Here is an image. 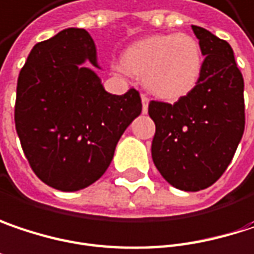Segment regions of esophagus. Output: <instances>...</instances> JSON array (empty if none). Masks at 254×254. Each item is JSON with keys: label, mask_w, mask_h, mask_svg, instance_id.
<instances>
[{"label": "esophagus", "mask_w": 254, "mask_h": 254, "mask_svg": "<svg viewBox=\"0 0 254 254\" xmlns=\"http://www.w3.org/2000/svg\"><path fill=\"white\" fill-rule=\"evenodd\" d=\"M141 102H142V113H147L148 112V103H150L148 97L145 94H141Z\"/></svg>", "instance_id": "34e87169"}]
</instances>
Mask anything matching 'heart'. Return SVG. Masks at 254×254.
I'll use <instances>...</instances> for the list:
<instances>
[{"label":"heart","instance_id":"heart-1","mask_svg":"<svg viewBox=\"0 0 254 254\" xmlns=\"http://www.w3.org/2000/svg\"><path fill=\"white\" fill-rule=\"evenodd\" d=\"M202 62V49L193 36L154 35L130 43L124 51L122 62L115 64V69L142 77L150 93L174 102L195 88Z\"/></svg>","mask_w":254,"mask_h":254}]
</instances>
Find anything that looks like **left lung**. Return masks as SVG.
<instances>
[{"label":"left lung","mask_w":254,"mask_h":254,"mask_svg":"<svg viewBox=\"0 0 254 254\" xmlns=\"http://www.w3.org/2000/svg\"><path fill=\"white\" fill-rule=\"evenodd\" d=\"M192 30L205 57L195 88L174 104L148 106L155 124L152 161L173 188L185 192L218 180L244 132V81L231 46L203 27Z\"/></svg>","instance_id":"8db88e82"}]
</instances>
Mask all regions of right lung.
<instances>
[{
  "mask_svg": "<svg viewBox=\"0 0 254 254\" xmlns=\"http://www.w3.org/2000/svg\"><path fill=\"white\" fill-rule=\"evenodd\" d=\"M94 68V40L71 27L35 45L17 81L14 119L24 155L43 183L62 192L103 176L142 110L136 90L107 93Z\"/></svg>",
  "mask_w": 254,
  "mask_h": 254,
  "instance_id": "right-lung-1",
  "label": "right lung"
}]
</instances>
